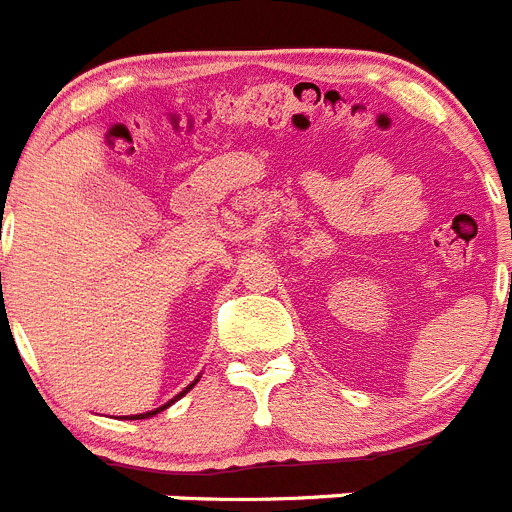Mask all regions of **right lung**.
Segmentation results:
<instances>
[{"label": "right lung", "mask_w": 512, "mask_h": 512, "mask_svg": "<svg viewBox=\"0 0 512 512\" xmlns=\"http://www.w3.org/2000/svg\"><path fill=\"white\" fill-rule=\"evenodd\" d=\"M196 382H199V377H196V380H193V382H191V385H188V388H186V390H183V393H178V395H176V398H173V400H168V403H165V405H160V408H155V411H147V413H137V416H127V421H140V418H150V416H155V413L165 411V408H168V405H173V403H176V400H178V398H183V395H186V393H188V390H191V388H193V385H196Z\"/></svg>", "instance_id": "obj_1"}]
</instances>
